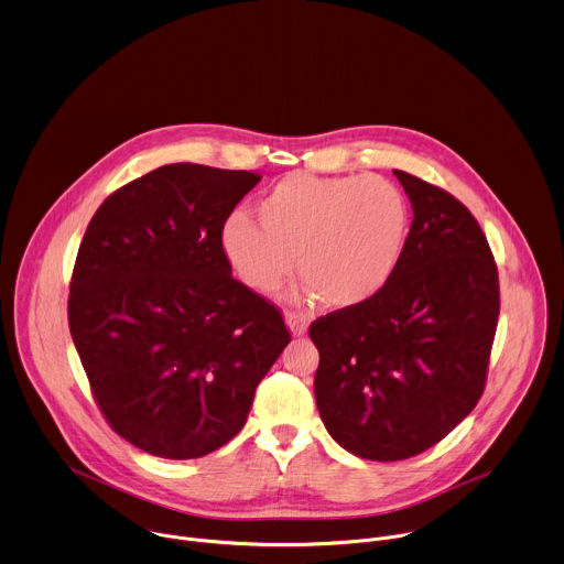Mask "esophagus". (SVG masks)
Wrapping results in <instances>:
<instances>
[{
	"label": "esophagus",
	"instance_id": "1",
	"mask_svg": "<svg viewBox=\"0 0 564 564\" xmlns=\"http://www.w3.org/2000/svg\"><path fill=\"white\" fill-rule=\"evenodd\" d=\"M285 325H288V329L292 332L294 338L305 336V332H307V327H310L307 318H305L303 314H296V312H288V314H285Z\"/></svg>",
	"mask_w": 564,
	"mask_h": 564
}]
</instances>
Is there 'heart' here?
Listing matches in <instances>:
<instances>
[{
	"label": "heart",
	"mask_w": 564,
	"mask_h": 564,
	"mask_svg": "<svg viewBox=\"0 0 564 564\" xmlns=\"http://www.w3.org/2000/svg\"><path fill=\"white\" fill-rule=\"evenodd\" d=\"M257 219L232 213L221 226L235 276L270 296L296 259L305 296L329 310L373 301L395 276L411 230L406 197L380 175H285L257 202Z\"/></svg>",
	"instance_id": "1"
}]
</instances>
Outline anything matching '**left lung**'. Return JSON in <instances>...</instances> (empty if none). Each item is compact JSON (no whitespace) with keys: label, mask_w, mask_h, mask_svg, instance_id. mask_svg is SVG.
I'll return each instance as SVG.
<instances>
[{"label":"left lung","mask_w":564,"mask_h":564,"mask_svg":"<svg viewBox=\"0 0 564 564\" xmlns=\"http://www.w3.org/2000/svg\"><path fill=\"white\" fill-rule=\"evenodd\" d=\"M393 173L413 206L395 276L367 305L310 325L321 420L369 462L415 457L470 415L499 321V272L473 213L451 193Z\"/></svg>","instance_id":"left-lung-1"}]
</instances>
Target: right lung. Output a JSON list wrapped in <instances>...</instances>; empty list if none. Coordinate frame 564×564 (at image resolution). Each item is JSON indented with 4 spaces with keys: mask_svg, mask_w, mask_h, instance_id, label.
Returning <instances> with one entry per match:
<instances>
[{
    "mask_svg": "<svg viewBox=\"0 0 564 564\" xmlns=\"http://www.w3.org/2000/svg\"><path fill=\"white\" fill-rule=\"evenodd\" d=\"M259 180L164 164L111 193L80 241L74 347L109 426L153 457L197 459L228 444L292 340L221 250L224 221Z\"/></svg>",
    "mask_w": 564,
    "mask_h": 564,
    "instance_id": "right-lung-1",
    "label": "right lung"
}]
</instances>
